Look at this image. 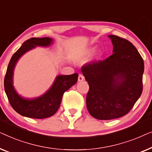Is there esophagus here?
<instances>
[{"label":"esophagus","instance_id":"34e87169","mask_svg":"<svg viewBox=\"0 0 152 152\" xmlns=\"http://www.w3.org/2000/svg\"><path fill=\"white\" fill-rule=\"evenodd\" d=\"M83 80H84V76H83V75H81V74H79L78 81V82H82Z\"/></svg>","mask_w":152,"mask_h":152}]
</instances>
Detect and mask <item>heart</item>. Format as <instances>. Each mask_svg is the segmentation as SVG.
Masks as SVG:
<instances>
[{"label":"heart","mask_w":152,"mask_h":152,"mask_svg":"<svg viewBox=\"0 0 152 152\" xmlns=\"http://www.w3.org/2000/svg\"><path fill=\"white\" fill-rule=\"evenodd\" d=\"M95 50H96V48H94V47L87 49V50L84 51L83 53L77 55L74 58V61L75 62H83V61H86V60L88 58L89 56H91L94 54V52H95ZM102 56V52L101 51H98L96 54L95 59L100 60V59H101Z\"/></svg>","instance_id":"1"}]
</instances>
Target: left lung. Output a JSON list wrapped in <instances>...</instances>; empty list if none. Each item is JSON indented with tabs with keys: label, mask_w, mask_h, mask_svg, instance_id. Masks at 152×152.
<instances>
[{
	"label": "left lung",
	"mask_w": 152,
	"mask_h": 152,
	"mask_svg": "<svg viewBox=\"0 0 152 152\" xmlns=\"http://www.w3.org/2000/svg\"><path fill=\"white\" fill-rule=\"evenodd\" d=\"M113 54L81 69L89 89L87 108L94 118L111 120L125 116L142 91L144 62L129 40L109 35Z\"/></svg>",
	"instance_id": "1"
}]
</instances>
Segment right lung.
<instances>
[{
    "label": "right lung",
    "instance_id": "obj_1",
    "mask_svg": "<svg viewBox=\"0 0 152 152\" xmlns=\"http://www.w3.org/2000/svg\"><path fill=\"white\" fill-rule=\"evenodd\" d=\"M53 43L54 40L52 38H31L23 42L10 60L4 80V87L10 104L21 116L38 119L53 116L60 107L63 94L78 80V74L58 75L50 88L40 96L25 98L17 92L14 86V72L18 60L36 47L48 48Z\"/></svg>",
    "mask_w": 152,
    "mask_h": 152
}]
</instances>
